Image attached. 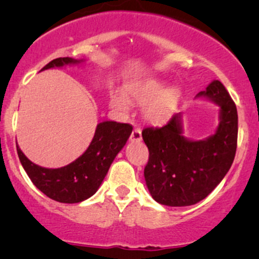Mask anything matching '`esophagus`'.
Wrapping results in <instances>:
<instances>
[{
    "instance_id": "obj_1",
    "label": "esophagus",
    "mask_w": 259,
    "mask_h": 259,
    "mask_svg": "<svg viewBox=\"0 0 259 259\" xmlns=\"http://www.w3.org/2000/svg\"><path fill=\"white\" fill-rule=\"evenodd\" d=\"M142 140L141 130L140 129H134L132 135H130V141L132 142H140Z\"/></svg>"
}]
</instances>
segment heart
Here are the masks:
<instances>
[{
	"label": "heart",
	"instance_id": "obj_1",
	"mask_svg": "<svg viewBox=\"0 0 259 259\" xmlns=\"http://www.w3.org/2000/svg\"><path fill=\"white\" fill-rule=\"evenodd\" d=\"M124 95L113 94L109 97V106L118 113L129 111V102L142 106V117L152 125H160L168 121L177 109L181 99V90L178 86H168L160 79L148 78L138 80L124 88Z\"/></svg>",
	"mask_w": 259,
	"mask_h": 259
}]
</instances>
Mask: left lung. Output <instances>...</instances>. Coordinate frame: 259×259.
Masks as SVG:
<instances>
[{"label": "left lung", "mask_w": 259, "mask_h": 259, "mask_svg": "<svg viewBox=\"0 0 259 259\" xmlns=\"http://www.w3.org/2000/svg\"><path fill=\"white\" fill-rule=\"evenodd\" d=\"M195 99L219 107L214 134L203 140L184 136L181 113L162 127H146L142 139L150 158L145 181L154 201L170 207H185L206 198L233 164L237 142V109L219 80H214Z\"/></svg>", "instance_id": "obj_1"}]
</instances>
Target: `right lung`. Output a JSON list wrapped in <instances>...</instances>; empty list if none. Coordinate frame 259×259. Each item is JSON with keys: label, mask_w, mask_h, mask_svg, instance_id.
Masks as SVG:
<instances>
[{"label": "right lung", "mask_w": 259, "mask_h": 259, "mask_svg": "<svg viewBox=\"0 0 259 259\" xmlns=\"http://www.w3.org/2000/svg\"><path fill=\"white\" fill-rule=\"evenodd\" d=\"M84 59L56 58L41 69L65 65H79ZM130 124L105 120L97 124L94 139L79 158L61 168H45L32 163L17 144V152L23 168L35 186L47 197L62 203H79L96 194L108 173L112 162L130 138Z\"/></svg>", "instance_id": "obj_1"}]
</instances>
